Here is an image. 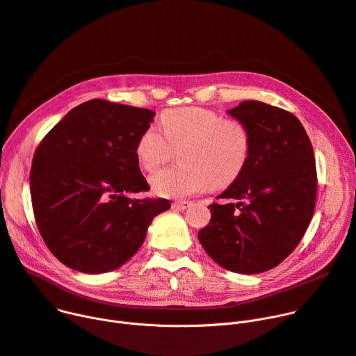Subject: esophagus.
<instances>
[{"instance_id": "34e87169", "label": "esophagus", "mask_w": 356, "mask_h": 356, "mask_svg": "<svg viewBox=\"0 0 356 356\" xmlns=\"http://www.w3.org/2000/svg\"><path fill=\"white\" fill-rule=\"evenodd\" d=\"M191 206H192V202H186V200H177V202H173V204H172V207L175 210H184Z\"/></svg>"}]
</instances>
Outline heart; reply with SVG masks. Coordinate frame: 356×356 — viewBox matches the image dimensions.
Returning <instances> with one entry per match:
<instances>
[{
  "instance_id": "obj_1",
  "label": "heart",
  "mask_w": 356,
  "mask_h": 356,
  "mask_svg": "<svg viewBox=\"0 0 356 356\" xmlns=\"http://www.w3.org/2000/svg\"><path fill=\"white\" fill-rule=\"evenodd\" d=\"M161 131L152 126L140 134L136 156L145 170H156L180 150V165L159 170L150 177L156 195L186 197L210 184L226 187L243 173L252 140L248 127L236 118H223L204 107L164 110Z\"/></svg>"
}]
</instances>
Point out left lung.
<instances>
[{
	"mask_svg": "<svg viewBox=\"0 0 356 356\" xmlns=\"http://www.w3.org/2000/svg\"><path fill=\"white\" fill-rule=\"evenodd\" d=\"M250 133L243 173L211 203L199 230L206 253L236 273L277 266L298 246L315 210L318 179L314 149L302 123L283 108L248 100L227 111Z\"/></svg>",
	"mask_w": 356,
	"mask_h": 356,
	"instance_id": "8db88e82",
	"label": "left lung"
}]
</instances>
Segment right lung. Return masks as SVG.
Returning a JSON list of instances; mask_svg holds the SVG:
<instances>
[{
    "mask_svg": "<svg viewBox=\"0 0 356 356\" xmlns=\"http://www.w3.org/2000/svg\"><path fill=\"white\" fill-rule=\"evenodd\" d=\"M154 111L102 99L68 111L37 147L30 188L37 227L65 266L83 273L120 268L143 245L165 199H133L149 184L136 143Z\"/></svg>",
    "mask_w": 356,
    "mask_h": 356,
    "instance_id": "right-lung-1",
    "label": "right lung"
}]
</instances>
